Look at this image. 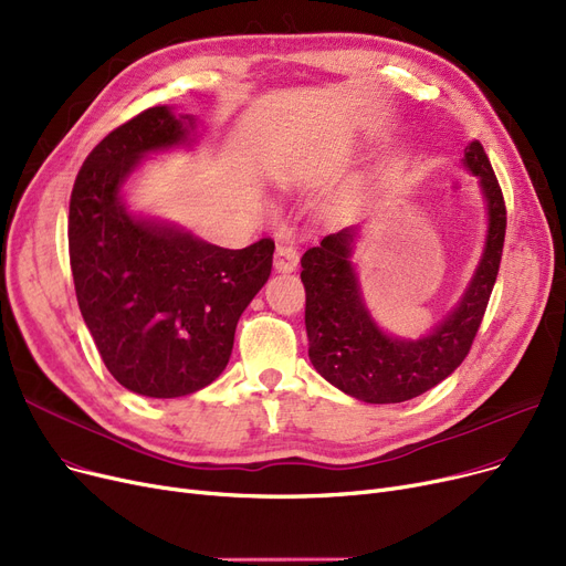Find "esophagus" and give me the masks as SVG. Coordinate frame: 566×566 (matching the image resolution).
Here are the masks:
<instances>
[{
    "label": "esophagus",
    "instance_id": "1",
    "mask_svg": "<svg viewBox=\"0 0 566 566\" xmlns=\"http://www.w3.org/2000/svg\"><path fill=\"white\" fill-rule=\"evenodd\" d=\"M298 265V244L293 238H282L277 240V250H275V268L280 273H291Z\"/></svg>",
    "mask_w": 566,
    "mask_h": 566
}]
</instances>
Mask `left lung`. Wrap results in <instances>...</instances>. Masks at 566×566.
Returning a JSON list of instances; mask_svg holds the SVG:
<instances>
[{
    "label": "left lung",
    "mask_w": 566,
    "mask_h": 566,
    "mask_svg": "<svg viewBox=\"0 0 566 566\" xmlns=\"http://www.w3.org/2000/svg\"><path fill=\"white\" fill-rule=\"evenodd\" d=\"M462 166L479 180L485 203L483 254L460 301L419 339L386 333L367 310L352 261L358 227L326 235L301 259L310 360L318 375L356 400L370 405L411 400L444 381L470 354L497 280L506 208L479 140L464 147Z\"/></svg>",
    "instance_id": "obj_1"
}]
</instances>
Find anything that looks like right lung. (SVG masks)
Segmentation results:
<instances>
[{"label":"right lung","instance_id":"obj_1","mask_svg":"<svg viewBox=\"0 0 566 566\" xmlns=\"http://www.w3.org/2000/svg\"><path fill=\"white\" fill-rule=\"evenodd\" d=\"M196 138L193 115L147 108L94 147L71 191L81 314L108 373L145 398H182L224 373L238 318L273 268L270 238L224 250L127 208L122 187L140 161Z\"/></svg>","mask_w":566,"mask_h":566}]
</instances>
